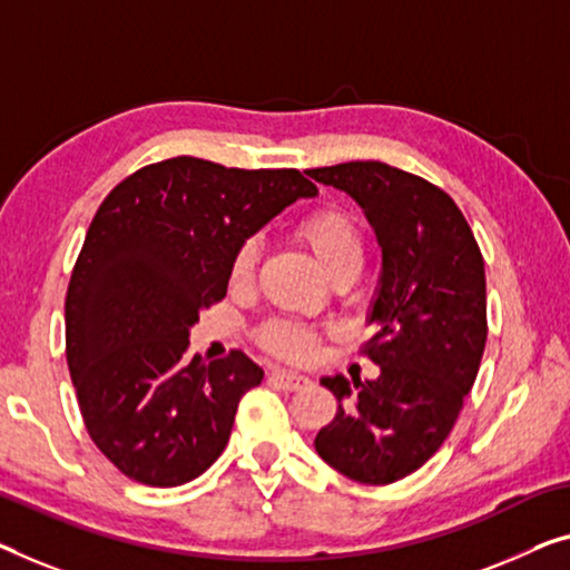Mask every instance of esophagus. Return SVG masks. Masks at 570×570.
<instances>
[{"label": "esophagus", "mask_w": 570, "mask_h": 570, "mask_svg": "<svg viewBox=\"0 0 570 570\" xmlns=\"http://www.w3.org/2000/svg\"><path fill=\"white\" fill-rule=\"evenodd\" d=\"M271 379H274L282 389H286V392H299V389L309 386L307 376H302V373H294V371H284V368L271 373Z\"/></svg>", "instance_id": "34e87169"}]
</instances>
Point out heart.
I'll list each match as a JSON object with an SVG mask.
<instances>
[{
  "mask_svg": "<svg viewBox=\"0 0 570 570\" xmlns=\"http://www.w3.org/2000/svg\"><path fill=\"white\" fill-rule=\"evenodd\" d=\"M299 233L314 256H317V261L327 268V274H333L335 268L345 266L347 261H363V237L358 233V225H355L353 217L343 209L322 207L317 212H312V215L304 217ZM258 253L261 248L256 237H248V240L237 245L230 263L233 284L250 282L258 266ZM261 343L266 345L271 353L302 361L314 351L317 333L307 325H299V322L274 320L261 330Z\"/></svg>",
  "mask_w": 570,
  "mask_h": 570,
  "instance_id": "obj_1",
  "label": "heart"
}]
</instances>
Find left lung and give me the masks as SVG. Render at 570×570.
<instances>
[{
  "mask_svg": "<svg viewBox=\"0 0 570 570\" xmlns=\"http://www.w3.org/2000/svg\"><path fill=\"white\" fill-rule=\"evenodd\" d=\"M353 197L376 233L381 276L363 353L373 381L325 376L335 420L314 438L325 463L384 487L438 453L471 392L487 345V276L463 212L443 189L379 160L307 171Z\"/></svg>",
  "mask_w": 570,
  "mask_h": 570,
  "instance_id": "obj_1",
  "label": "left lung"
}]
</instances>
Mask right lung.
<instances>
[{"instance_id": "obj_1", "label": "right lung", "mask_w": 570, "mask_h": 570, "mask_svg": "<svg viewBox=\"0 0 570 570\" xmlns=\"http://www.w3.org/2000/svg\"><path fill=\"white\" fill-rule=\"evenodd\" d=\"M317 186L296 168L178 156L101 202L66 294V361L95 445L127 479L181 487L223 455L263 368L189 358L199 312L227 294L237 245Z\"/></svg>"}]
</instances>
